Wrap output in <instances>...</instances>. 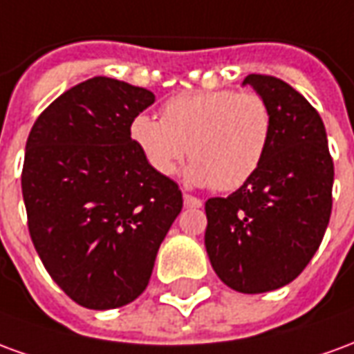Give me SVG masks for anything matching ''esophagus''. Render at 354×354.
I'll list each match as a JSON object with an SVG mask.
<instances>
[{"label":"esophagus","instance_id":"esophagus-1","mask_svg":"<svg viewBox=\"0 0 354 354\" xmlns=\"http://www.w3.org/2000/svg\"><path fill=\"white\" fill-rule=\"evenodd\" d=\"M184 205L185 208H199L203 205V201L197 199V197H193L189 193H184Z\"/></svg>","mask_w":354,"mask_h":354}]
</instances>
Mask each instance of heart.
<instances>
[{
	"label": "heart",
	"instance_id": "obj_1",
	"mask_svg": "<svg viewBox=\"0 0 354 354\" xmlns=\"http://www.w3.org/2000/svg\"><path fill=\"white\" fill-rule=\"evenodd\" d=\"M273 132L267 100L245 91H201L178 94L162 104L161 119L138 113L129 134L147 165L172 176L189 155L192 184L233 192L260 169Z\"/></svg>",
	"mask_w": 354,
	"mask_h": 354
}]
</instances>
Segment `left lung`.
<instances>
[{
	"label": "left lung",
	"mask_w": 354,
	"mask_h": 354,
	"mask_svg": "<svg viewBox=\"0 0 354 354\" xmlns=\"http://www.w3.org/2000/svg\"><path fill=\"white\" fill-rule=\"evenodd\" d=\"M271 108L266 159L230 197L205 203V246L230 288L261 294L288 284L320 246L332 214L334 161L319 111L273 75L250 73Z\"/></svg>",
	"instance_id": "left-lung-1"
}]
</instances>
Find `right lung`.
<instances>
[{
	"mask_svg": "<svg viewBox=\"0 0 354 354\" xmlns=\"http://www.w3.org/2000/svg\"><path fill=\"white\" fill-rule=\"evenodd\" d=\"M151 91L93 77L60 94L26 142L28 230L53 281L87 309H115L146 290L184 199L129 134Z\"/></svg>",
	"mask_w": 354,
	"mask_h": 354,
	"instance_id": "right-lung-1",
	"label": "right lung"
}]
</instances>
